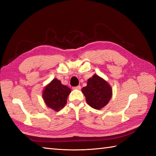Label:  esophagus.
Listing matches in <instances>:
<instances>
[{
  "label": "esophagus",
  "mask_w": 156,
  "mask_h": 156,
  "mask_svg": "<svg viewBox=\"0 0 156 156\" xmlns=\"http://www.w3.org/2000/svg\"><path fill=\"white\" fill-rule=\"evenodd\" d=\"M73 89H74V90H80L81 87L80 86H77V87H73Z\"/></svg>",
  "instance_id": "obj_1"
}]
</instances>
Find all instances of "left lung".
<instances>
[{"label":"left lung","mask_w":156,"mask_h":156,"mask_svg":"<svg viewBox=\"0 0 156 156\" xmlns=\"http://www.w3.org/2000/svg\"><path fill=\"white\" fill-rule=\"evenodd\" d=\"M89 106L94 109H101L110 101L112 90L108 82L97 74H94L88 80L87 87L82 89Z\"/></svg>","instance_id":"left-lung-1"}]
</instances>
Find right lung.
I'll return each instance as SVG.
<instances>
[{"label": "right lung", "instance_id": "right-lung-1", "mask_svg": "<svg viewBox=\"0 0 156 156\" xmlns=\"http://www.w3.org/2000/svg\"><path fill=\"white\" fill-rule=\"evenodd\" d=\"M70 92V88L62 84L57 78H54L45 86L42 92V97L49 108L59 111L65 107Z\"/></svg>", "mask_w": 156, "mask_h": 156}]
</instances>
